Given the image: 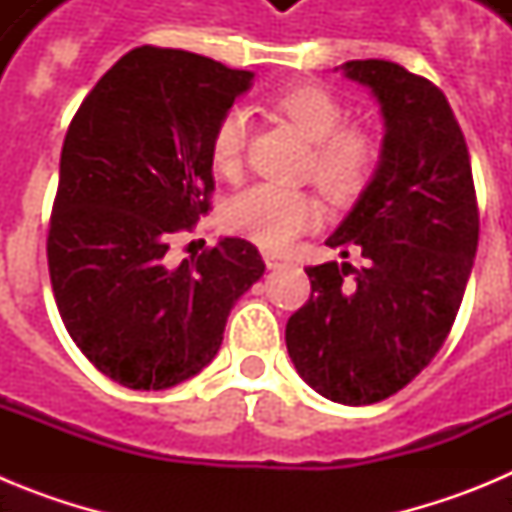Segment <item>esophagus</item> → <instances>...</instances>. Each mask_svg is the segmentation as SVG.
Here are the masks:
<instances>
[{
  "instance_id": "obj_1",
  "label": "esophagus",
  "mask_w": 512,
  "mask_h": 512,
  "mask_svg": "<svg viewBox=\"0 0 512 512\" xmlns=\"http://www.w3.org/2000/svg\"><path fill=\"white\" fill-rule=\"evenodd\" d=\"M264 261L269 269H282V266L289 264L287 256H279V253H274V251H264Z\"/></svg>"
}]
</instances>
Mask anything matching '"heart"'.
Masks as SVG:
<instances>
[{
	"mask_svg": "<svg viewBox=\"0 0 512 512\" xmlns=\"http://www.w3.org/2000/svg\"><path fill=\"white\" fill-rule=\"evenodd\" d=\"M271 107L312 143L305 174L330 202H351L369 187L382 148L369 130L343 128L346 107L336 94L315 84H300L274 94ZM246 138V110L233 107L217 120L210 138V164L217 176L228 182L241 176ZM318 220L320 205L315 197L279 184H253L228 207L230 230L271 251L292 246L297 235L318 225Z\"/></svg>",
	"mask_w": 512,
	"mask_h": 512,
	"instance_id": "b5f03b06",
	"label": "heart"
}]
</instances>
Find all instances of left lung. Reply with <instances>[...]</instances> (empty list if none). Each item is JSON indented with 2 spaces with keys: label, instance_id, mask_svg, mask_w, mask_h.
Returning <instances> with one entry per match:
<instances>
[{
  "label": "left lung",
  "instance_id": "obj_1",
  "mask_svg": "<svg viewBox=\"0 0 512 512\" xmlns=\"http://www.w3.org/2000/svg\"><path fill=\"white\" fill-rule=\"evenodd\" d=\"M382 107V161L328 246L366 266H307L310 300L289 318L287 351L312 390L372 405L413 382L449 336L479 241L467 140L433 81L400 63L348 61ZM348 273L354 283H346Z\"/></svg>",
  "mask_w": 512,
  "mask_h": 512
}]
</instances>
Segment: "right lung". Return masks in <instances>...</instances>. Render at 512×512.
<instances>
[{
	"label": "right lung",
	"instance_id": "obj_1",
	"mask_svg": "<svg viewBox=\"0 0 512 512\" xmlns=\"http://www.w3.org/2000/svg\"><path fill=\"white\" fill-rule=\"evenodd\" d=\"M251 71L140 45L84 97L61 151L48 271L81 354L130 390L202 372L230 307L264 274L243 238L174 264L169 246L210 212V138Z\"/></svg>",
	"mask_w": 512,
	"mask_h": 512
}]
</instances>
